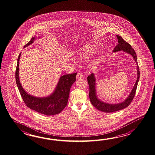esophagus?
Instances as JSON below:
<instances>
[{
    "label": "esophagus",
    "instance_id": "1",
    "mask_svg": "<svg viewBox=\"0 0 155 155\" xmlns=\"http://www.w3.org/2000/svg\"><path fill=\"white\" fill-rule=\"evenodd\" d=\"M83 78L82 73H80V72H79V73H78V74L76 75V78L77 79H81V78Z\"/></svg>",
    "mask_w": 155,
    "mask_h": 155
}]
</instances>
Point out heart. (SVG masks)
<instances>
[{
  "instance_id": "b5f03b06",
  "label": "heart",
  "mask_w": 155,
  "mask_h": 155,
  "mask_svg": "<svg viewBox=\"0 0 155 155\" xmlns=\"http://www.w3.org/2000/svg\"><path fill=\"white\" fill-rule=\"evenodd\" d=\"M94 53V49L89 45L85 46L79 52V58L80 59H86L90 58Z\"/></svg>"
}]
</instances>
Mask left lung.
Segmentation results:
<instances>
[{
  "label": "left lung",
  "mask_w": 155,
  "mask_h": 155,
  "mask_svg": "<svg viewBox=\"0 0 155 155\" xmlns=\"http://www.w3.org/2000/svg\"><path fill=\"white\" fill-rule=\"evenodd\" d=\"M116 36L118 40V44L114 48L113 52H117V51L122 50L126 53H129L131 55L137 64V78L135 85L134 86V88L132 90L131 92L124 102L119 103V104H111L109 103L102 102L97 98L96 94L95 77L93 73L91 74L87 78V82L89 84V89H90V91H89L90 100L91 101V103L92 104V105L97 110L102 112H115L127 107L131 104L132 101L134 98L138 81L140 79V69H139V67L137 64V56H136L135 50L132 48L131 45H130L129 43H127L122 39L121 36H119L118 35H116Z\"/></svg>",
  "instance_id": "1"
}]
</instances>
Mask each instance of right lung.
I'll use <instances>...</instances> for the list:
<instances>
[{"instance_id": "add662e5", "label": "right lung", "mask_w": 155, "mask_h": 155, "mask_svg": "<svg viewBox=\"0 0 155 155\" xmlns=\"http://www.w3.org/2000/svg\"><path fill=\"white\" fill-rule=\"evenodd\" d=\"M35 38L33 37L24 48L31 44ZM20 55L21 53L18 58L15 80L20 95L25 105L29 109L45 115H54L60 113L68 104L70 89L74 82L76 81L77 73L66 74L61 76L54 91L50 95L45 97L33 96L28 94L20 84L19 77V63Z\"/></svg>"}]
</instances>
